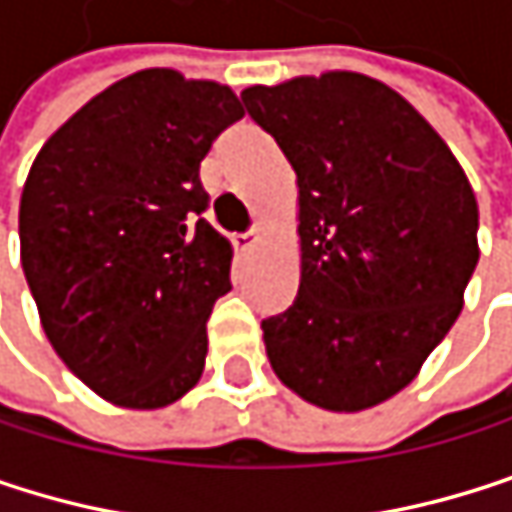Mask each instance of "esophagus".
Returning <instances> with one entry per match:
<instances>
[{
	"mask_svg": "<svg viewBox=\"0 0 512 512\" xmlns=\"http://www.w3.org/2000/svg\"><path fill=\"white\" fill-rule=\"evenodd\" d=\"M258 236H261V227H251L248 233H239V236H233L230 242H233V248H236V251H248L254 242H258Z\"/></svg>",
	"mask_w": 512,
	"mask_h": 512,
	"instance_id": "34e87169",
	"label": "esophagus"
}]
</instances>
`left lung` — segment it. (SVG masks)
I'll use <instances>...</instances> for the list:
<instances>
[{
    "instance_id": "obj_1",
    "label": "left lung",
    "mask_w": 512,
    "mask_h": 512,
    "mask_svg": "<svg viewBox=\"0 0 512 512\" xmlns=\"http://www.w3.org/2000/svg\"><path fill=\"white\" fill-rule=\"evenodd\" d=\"M248 116L300 188V291L261 324L285 387L366 411L414 381L462 312L477 267V197L438 131L354 71L248 86Z\"/></svg>"
}]
</instances>
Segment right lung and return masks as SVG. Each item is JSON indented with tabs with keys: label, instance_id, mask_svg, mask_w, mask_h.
Masks as SVG:
<instances>
[{
	"label": "right lung",
	"instance_id": "right-lung-1",
	"mask_svg": "<svg viewBox=\"0 0 512 512\" xmlns=\"http://www.w3.org/2000/svg\"><path fill=\"white\" fill-rule=\"evenodd\" d=\"M236 119L227 86L146 68L83 104L32 161L23 273L53 351L113 405L164 408L203 375L233 251L200 218V161Z\"/></svg>",
	"mask_w": 512,
	"mask_h": 512
}]
</instances>
